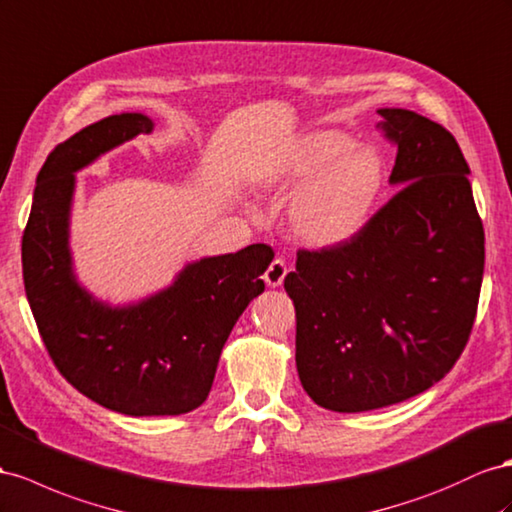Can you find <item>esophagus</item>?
<instances>
[{
	"instance_id": "obj_1",
	"label": "esophagus",
	"mask_w": 512,
	"mask_h": 512,
	"mask_svg": "<svg viewBox=\"0 0 512 512\" xmlns=\"http://www.w3.org/2000/svg\"><path fill=\"white\" fill-rule=\"evenodd\" d=\"M286 273H288L286 262H284L282 258H275V260L271 262V265L267 267V271H265V282H267V286H271V288L280 286V284L284 282V278H286Z\"/></svg>"
}]
</instances>
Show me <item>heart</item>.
I'll use <instances>...</instances> for the list:
<instances>
[{
	"label": "heart",
	"instance_id": "1",
	"mask_svg": "<svg viewBox=\"0 0 512 512\" xmlns=\"http://www.w3.org/2000/svg\"><path fill=\"white\" fill-rule=\"evenodd\" d=\"M280 191L303 188L290 202L288 228L310 247L351 241L368 224L385 185V163L351 135L321 129L299 137L269 174Z\"/></svg>",
	"mask_w": 512,
	"mask_h": 512
}]
</instances>
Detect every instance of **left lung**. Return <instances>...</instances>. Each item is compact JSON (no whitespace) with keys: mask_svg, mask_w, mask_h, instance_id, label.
Here are the masks:
<instances>
[{"mask_svg":"<svg viewBox=\"0 0 512 512\" xmlns=\"http://www.w3.org/2000/svg\"><path fill=\"white\" fill-rule=\"evenodd\" d=\"M379 114L398 148V193L351 241L299 250L284 280L303 390L340 413L403 403L444 379L472 334L485 271L457 140L409 109Z\"/></svg>","mask_w":512,"mask_h":512,"instance_id":"1","label":"left lung"}]
</instances>
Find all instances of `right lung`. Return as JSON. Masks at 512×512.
Wrapping results in <instances>:
<instances>
[{
	"instance_id": "right-lung-1",
	"label": "right lung",
	"mask_w": 512,
	"mask_h": 512,
	"mask_svg": "<svg viewBox=\"0 0 512 512\" xmlns=\"http://www.w3.org/2000/svg\"><path fill=\"white\" fill-rule=\"evenodd\" d=\"M153 127L144 114H118L55 146L38 172L21 243L25 295L55 368L94 403L135 418L181 416L204 403L230 331L265 290L260 275L273 260L265 243L200 258L127 308L79 286L68 250L75 172Z\"/></svg>"
}]
</instances>
